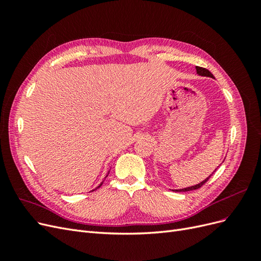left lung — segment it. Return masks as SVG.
Wrapping results in <instances>:
<instances>
[{
    "label": "left lung",
    "instance_id": "obj_1",
    "mask_svg": "<svg viewBox=\"0 0 261 261\" xmlns=\"http://www.w3.org/2000/svg\"><path fill=\"white\" fill-rule=\"evenodd\" d=\"M196 70H197V74L200 75V76H207V77L213 78V75L209 72L208 69H206V68L196 66ZM209 177H210V176H209ZM209 177H207L206 179L202 180L201 183L197 184V185H195V186H191V187H187V188H181V189H175V191H176V192H188V191H194V189H198V188H200L204 183H206V181L209 179Z\"/></svg>",
    "mask_w": 261,
    "mask_h": 261
}]
</instances>
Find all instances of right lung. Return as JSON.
I'll return each instance as SVG.
<instances>
[{"label": "right lung", "instance_id": "add662e5", "mask_svg": "<svg viewBox=\"0 0 261 261\" xmlns=\"http://www.w3.org/2000/svg\"><path fill=\"white\" fill-rule=\"evenodd\" d=\"M101 185H102V183H101V184H100V185H99V186H98V188H99V187H100V186H101Z\"/></svg>", "mask_w": 261, "mask_h": 261}]
</instances>
